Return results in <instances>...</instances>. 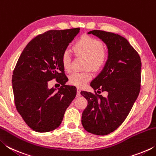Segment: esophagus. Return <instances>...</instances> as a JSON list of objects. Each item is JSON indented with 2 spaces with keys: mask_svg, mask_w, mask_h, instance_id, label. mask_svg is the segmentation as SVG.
I'll use <instances>...</instances> for the list:
<instances>
[{
  "mask_svg": "<svg viewBox=\"0 0 156 156\" xmlns=\"http://www.w3.org/2000/svg\"><path fill=\"white\" fill-rule=\"evenodd\" d=\"M80 89L77 88V96H80Z\"/></svg>",
  "mask_w": 156,
  "mask_h": 156,
  "instance_id": "obj_1",
  "label": "esophagus"
}]
</instances>
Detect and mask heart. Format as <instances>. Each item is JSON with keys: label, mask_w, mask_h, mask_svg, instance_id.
<instances>
[{"label": "heart", "mask_w": 156, "mask_h": 156, "mask_svg": "<svg viewBox=\"0 0 156 156\" xmlns=\"http://www.w3.org/2000/svg\"><path fill=\"white\" fill-rule=\"evenodd\" d=\"M73 50L77 56L86 58L85 68L97 72L101 70L107 64L109 54L103 47L100 41L87 35H84L78 39L73 45ZM61 62L62 67L67 72L71 70L72 57L69 52L65 51L62 54ZM92 78L89 71L84 72H73L69 76V83L78 87H82Z\"/></svg>", "instance_id": "obj_1"}]
</instances>
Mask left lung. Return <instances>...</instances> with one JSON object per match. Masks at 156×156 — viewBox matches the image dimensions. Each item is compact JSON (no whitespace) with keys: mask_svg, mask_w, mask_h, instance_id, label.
Segmentation results:
<instances>
[{"mask_svg":"<svg viewBox=\"0 0 156 156\" xmlns=\"http://www.w3.org/2000/svg\"><path fill=\"white\" fill-rule=\"evenodd\" d=\"M93 34L106 44L109 58L107 64L90 83L95 94L82 91L88 104L82 114V125L89 133L98 136L114 131L127 117L140 90L141 60L124 37L101 30ZM98 93L107 91V97Z\"/></svg>","mask_w":156,"mask_h":156,"instance_id":"8db88e82","label":"left lung"}]
</instances>
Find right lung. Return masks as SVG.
<instances>
[{
	"mask_svg": "<svg viewBox=\"0 0 156 156\" xmlns=\"http://www.w3.org/2000/svg\"><path fill=\"white\" fill-rule=\"evenodd\" d=\"M80 28L50 30L33 38L21 53L12 75L16 108L26 124L37 132L58 127L65 112L76 96L61 62L62 54ZM56 78L62 86L49 89L47 82Z\"/></svg>",
	"mask_w": 156,
	"mask_h": 156,
	"instance_id": "1",
	"label": "right lung"
}]
</instances>
